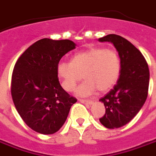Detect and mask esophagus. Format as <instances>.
Listing matches in <instances>:
<instances>
[{
    "label": "esophagus",
    "mask_w": 156,
    "mask_h": 156,
    "mask_svg": "<svg viewBox=\"0 0 156 156\" xmlns=\"http://www.w3.org/2000/svg\"><path fill=\"white\" fill-rule=\"evenodd\" d=\"M78 101H80L81 103H83V104H87V105L93 104V101H90V100H83V99H79Z\"/></svg>",
    "instance_id": "obj_1"
}]
</instances>
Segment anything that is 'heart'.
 Here are the masks:
<instances>
[{"mask_svg": "<svg viewBox=\"0 0 156 156\" xmlns=\"http://www.w3.org/2000/svg\"><path fill=\"white\" fill-rule=\"evenodd\" d=\"M121 73V60L117 52L111 49L96 47L80 52L70 62H62L57 66V73L62 80V87L73 91L78 83L85 81L77 89L81 96H88L98 90L107 91L116 83Z\"/></svg>", "mask_w": 156, "mask_h": 156, "instance_id": "obj_1", "label": "heart"}]
</instances>
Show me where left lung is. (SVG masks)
Masks as SVG:
<instances>
[{"label": "left lung", "mask_w": 156, "mask_h": 156, "mask_svg": "<svg viewBox=\"0 0 156 156\" xmlns=\"http://www.w3.org/2000/svg\"><path fill=\"white\" fill-rule=\"evenodd\" d=\"M99 41L113 44L121 60V73L116 84L100 100L105 107L101 123L110 129L118 128L128 123L146 101L150 71L142 53L126 39L108 34L100 38Z\"/></svg>", "instance_id": "obj_1"}]
</instances>
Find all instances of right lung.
<instances>
[{
    "label": "right lung",
    "instance_id": "obj_1",
    "mask_svg": "<svg viewBox=\"0 0 156 156\" xmlns=\"http://www.w3.org/2000/svg\"><path fill=\"white\" fill-rule=\"evenodd\" d=\"M76 48L69 40L42 39L18 58L12 77V97L18 114L34 131L53 134L66 122L77 99L62 89L57 66L67 52Z\"/></svg>",
    "mask_w": 156,
    "mask_h": 156
}]
</instances>
